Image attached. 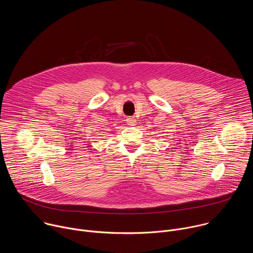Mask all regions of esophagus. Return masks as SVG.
Instances as JSON below:
<instances>
[{"label": "esophagus", "mask_w": 253, "mask_h": 253, "mask_svg": "<svg viewBox=\"0 0 253 253\" xmlns=\"http://www.w3.org/2000/svg\"><path fill=\"white\" fill-rule=\"evenodd\" d=\"M126 122H127V124L129 126H134L136 124V119L134 117H132V116H129V117H127Z\"/></svg>", "instance_id": "34e87169"}]
</instances>
